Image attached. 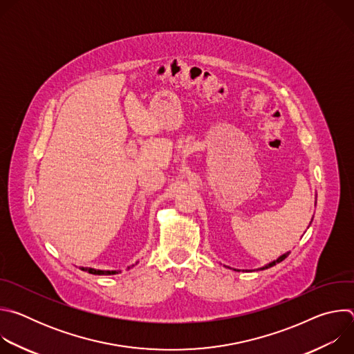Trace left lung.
Returning a JSON list of instances; mask_svg holds the SVG:
<instances>
[{
  "mask_svg": "<svg viewBox=\"0 0 354 354\" xmlns=\"http://www.w3.org/2000/svg\"><path fill=\"white\" fill-rule=\"evenodd\" d=\"M288 254L290 252H287V254H284V255H281V257H279L276 261H273V262H270V263H268L266 266H263V268H261V270H265V269H268V268H272V266H274L276 263H280L281 261H284L287 257H288ZM234 270H236V269H234ZM236 272H239V270H236Z\"/></svg>",
  "mask_w": 354,
  "mask_h": 354,
  "instance_id": "8db88e82",
  "label": "left lung"
}]
</instances>
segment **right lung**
Segmentation results:
<instances>
[{"instance_id": "add662e5", "label": "right lung", "mask_w": 354, "mask_h": 354, "mask_svg": "<svg viewBox=\"0 0 354 354\" xmlns=\"http://www.w3.org/2000/svg\"><path fill=\"white\" fill-rule=\"evenodd\" d=\"M134 265H131V266H129L127 269H130V268H133ZM81 270H84V272H88V273H91V274H116V273H119L120 270H96V269H92V268H80Z\"/></svg>"}]
</instances>
